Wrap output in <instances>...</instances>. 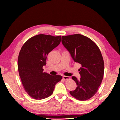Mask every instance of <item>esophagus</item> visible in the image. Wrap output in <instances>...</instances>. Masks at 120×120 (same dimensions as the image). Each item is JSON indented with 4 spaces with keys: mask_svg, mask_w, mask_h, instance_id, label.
Here are the masks:
<instances>
[{
    "mask_svg": "<svg viewBox=\"0 0 120 120\" xmlns=\"http://www.w3.org/2000/svg\"><path fill=\"white\" fill-rule=\"evenodd\" d=\"M63 78L64 80H67V79H70L69 77H68V76H64V75L63 76Z\"/></svg>",
    "mask_w": 120,
    "mask_h": 120,
    "instance_id": "34e87169",
    "label": "esophagus"
}]
</instances>
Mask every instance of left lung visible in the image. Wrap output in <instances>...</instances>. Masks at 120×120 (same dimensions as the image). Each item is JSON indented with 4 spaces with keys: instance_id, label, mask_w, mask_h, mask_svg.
Wrapping results in <instances>:
<instances>
[{
    "instance_id": "8db88e82",
    "label": "left lung",
    "mask_w": 120,
    "mask_h": 120,
    "mask_svg": "<svg viewBox=\"0 0 120 120\" xmlns=\"http://www.w3.org/2000/svg\"><path fill=\"white\" fill-rule=\"evenodd\" d=\"M61 42L73 60L82 66L79 69L80 79L71 78L77 87L70 93L78 100H88L97 93L103 78L104 63L100 50L90 38L79 34L62 36Z\"/></svg>"
}]
</instances>
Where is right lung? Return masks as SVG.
<instances>
[{
    "mask_svg": "<svg viewBox=\"0 0 120 120\" xmlns=\"http://www.w3.org/2000/svg\"><path fill=\"white\" fill-rule=\"evenodd\" d=\"M61 36L38 34L31 38L22 46L18 58V69L25 91L36 100L52 94L62 77L43 72L48 54L60 45Z\"/></svg>",
    "mask_w": 120,
    "mask_h": 120,
    "instance_id": "add662e5",
    "label": "right lung"
}]
</instances>
